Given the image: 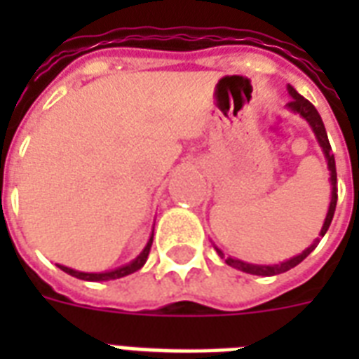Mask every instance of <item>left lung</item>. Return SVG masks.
I'll use <instances>...</instances> for the list:
<instances>
[{
    "label": "left lung",
    "instance_id": "left-lung-1",
    "mask_svg": "<svg viewBox=\"0 0 359 359\" xmlns=\"http://www.w3.org/2000/svg\"><path fill=\"white\" fill-rule=\"evenodd\" d=\"M287 91L290 95V100L287 104V109H290L292 114H298L300 117L307 121V124L311 126L313 134L317 137L318 145L323 149L324 152V158H326V162H328V171H330V184H332V197H330V207H328V214H326V218H324V224H323V229L318 233V238L313 240V244L309 248L302 251L300 255H294L287 259V261L279 262V264H253V262H245V261H240L236 257H225V253L219 250L218 245H214V250L218 251V255L224 259L229 266L236 268V270H242L245 273H253V276H278V273H283L290 268H294L296 264H300L304 259H306L309 253H311L317 244L320 242V236L326 235V231H328L330 224H332V219H334V212H335V205H337V171H335V158L332 154V147H330V141H328V134H326V128H324V123L320 119V115L318 111L315 109L309 100L302 97L300 93L296 91L292 86H287Z\"/></svg>",
    "mask_w": 359,
    "mask_h": 359
}]
</instances>
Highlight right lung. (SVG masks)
I'll return each instance as SVG.
<instances>
[{
	"label": "right lung",
	"instance_id": "1",
	"mask_svg": "<svg viewBox=\"0 0 359 359\" xmlns=\"http://www.w3.org/2000/svg\"><path fill=\"white\" fill-rule=\"evenodd\" d=\"M152 236L154 233L151 235L147 245L143 248L140 255L135 257L134 261H130L128 264H123V266L115 268V270H108V272H80V270H74V268H69V266H63V264H57L63 272L70 273V276H74L78 279H83V281H109V279H119L124 278V276H130V273L137 272L143 264L147 262V257H149V251H151V245H152Z\"/></svg>",
	"mask_w": 359,
	"mask_h": 359
}]
</instances>
